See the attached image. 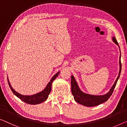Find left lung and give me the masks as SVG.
Wrapping results in <instances>:
<instances>
[{
    "mask_svg": "<svg viewBox=\"0 0 127 127\" xmlns=\"http://www.w3.org/2000/svg\"><path fill=\"white\" fill-rule=\"evenodd\" d=\"M112 40L115 44H117L119 47V44L117 41L116 38L115 37H112ZM120 48V47H119ZM121 53V52H120ZM119 64H120V70H119V73L118 77H117L116 81L114 84L109 90V91L107 94L103 95H92L88 94H86L82 92L79 87L78 84L76 81L75 77L73 76H71V92L72 94L74 99L77 103L83 105L87 107H95V106L104 103L107 101L110 96L112 95L113 90L116 87V83L120 77V75L121 73V70H122V63H121V54L120 55V59H119Z\"/></svg>",
    "mask_w": 127,
    "mask_h": 127,
    "instance_id": "left-lung-1",
    "label": "left lung"
}]
</instances>
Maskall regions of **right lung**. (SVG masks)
Segmentation results:
<instances>
[{"instance_id":"1","label":"right lung","mask_w":127,"mask_h":127,"mask_svg":"<svg viewBox=\"0 0 127 127\" xmlns=\"http://www.w3.org/2000/svg\"><path fill=\"white\" fill-rule=\"evenodd\" d=\"M60 71L58 72V73H56L54 76H53L51 79L50 82L47 84L46 87H45L42 91L37 93L36 94L32 95H23L20 94L18 92L14 90L11 87L10 83L9 82V80L8 79V83L9 84V87H10L11 91L13 92L15 96H16L18 98H19L20 99H21L23 101L25 102V103L29 104H40L43 102L45 101L47 99H48V95L51 92V87H52V83L58 75L59 74Z\"/></svg>"}]
</instances>
